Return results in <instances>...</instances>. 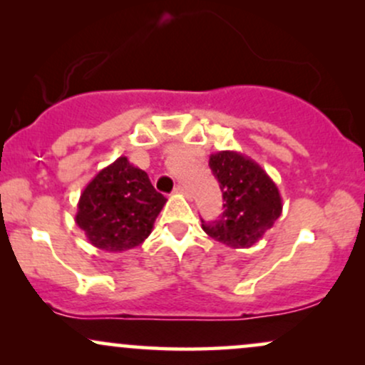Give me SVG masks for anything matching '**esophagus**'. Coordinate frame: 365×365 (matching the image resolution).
Returning a JSON list of instances; mask_svg holds the SVG:
<instances>
[{
  "label": "esophagus",
  "mask_w": 365,
  "mask_h": 365,
  "mask_svg": "<svg viewBox=\"0 0 365 365\" xmlns=\"http://www.w3.org/2000/svg\"><path fill=\"white\" fill-rule=\"evenodd\" d=\"M187 187L185 185H177L175 187V194H182V195H187Z\"/></svg>",
  "instance_id": "obj_1"
}]
</instances>
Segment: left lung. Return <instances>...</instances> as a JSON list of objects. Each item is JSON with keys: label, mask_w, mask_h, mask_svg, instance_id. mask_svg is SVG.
Wrapping results in <instances>:
<instances>
[{"label": "left lung", "mask_w": 365, "mask_h": 365, "mask_svg": "<svg viewBox=\"0 0 365 365\" xmlns=\"http://www.w3.org/2000/svg\"><path fill=\"white\" fill-rule=\"evenodd\" d=\"M209 166L223 192V215L202 230L230 249H249L273 228L282 216L278 187L254 159L237 150H220L209 156Z\"/></svg>", "instance_id": "1"}]
</instances>
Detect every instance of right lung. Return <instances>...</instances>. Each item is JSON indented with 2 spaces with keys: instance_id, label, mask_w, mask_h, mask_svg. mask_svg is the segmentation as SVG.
<instances>
[{
  "instance_id": "1",
  "label": "right lung",
  "mask_w": 365,
  "mask_h": 365,
  "mask_svg": "<svg viewBox=\"0 0 365 365\" xmlns=\"http://www.w3.org/2000/svg\"><path fill=\"white\" fill-rule=\"evenodd\" d=\"M165 204L166 197L156 192L148 173L120 156L83 188L75 223L92 245L118 254L150 235Z\"/></svg>"
}]
</instances>
